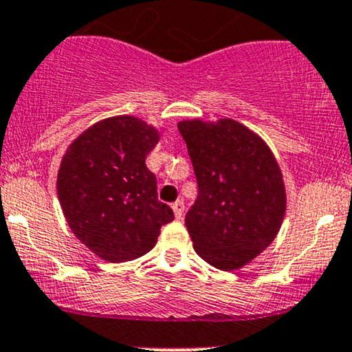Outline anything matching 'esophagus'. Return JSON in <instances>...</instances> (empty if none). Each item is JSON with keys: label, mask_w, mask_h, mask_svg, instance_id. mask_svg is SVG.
<instances>
[{"label": "esophagus", "mask_w": 352, "mask_h": 352, "mask_svg": "<svg viewBox=\"0 0 352 352\" xmlns=\"http://www.w3.org/2000/svg\"><path fill=\"white\" fill-rule=\"evenodd\" d=\"M172 208H173V214H175V219L184 217V210H185L184 200H177V202L172 206Z\"/></svg>", "instance_id": "obj_1"}]
</instances>
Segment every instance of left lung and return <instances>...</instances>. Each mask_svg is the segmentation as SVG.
Instances as JSON below:
<instances>
[{
	"instance_id": "left-lung-1",
	"label": "left lung",
	"mask_w": 352,
	"mask_h": 352,
	"mask_svg": "<svg viewBox=\"0 0 352 352\" xmlns=\"http://www.w3.org/2000/svg\"><path fill=\"white\" fill-rule=\"evenodd\" d=\"M199 195L185 215L195 252L220 270L256 258L276 239L285 214L283 173L265 142L242 123L184 120Z\"/></svg>"
}]
</instances>
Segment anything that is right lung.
Wrapping results in <instances>:
<instances>
[{"label":"right lung","mask_w":352,"mask_h":352,"mask_svg":"<svg viewBox=\"0 0 352 352\" xmlns=\"http://www.w3.org/2000/svg\"><path fill=\"white\" fill-rule=\"evenodd\" d=\"M158 130L120 115L95 123L68 146L56 190L69 229L108 262L142 257L157 244L173 212L157 197V179L145 158Z\"/></svg>","instance_id":"right-lung-1"}]
</instances>
